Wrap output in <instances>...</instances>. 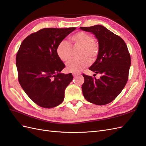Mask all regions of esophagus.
<instances>
[{
    "label": "esophagus",
    "instance_id": "34e87169",
    "mask_svg": "<svg viewBox=\"0 0 146 146\" xmlns=\"http://www.w3.org/2000/svg\"><path fill=\"white\" fill-rule=\"evenodd\" d=\"M72 74H73V76L75 77V76H78V75H80V74L81 73H76V72H74V73H73Z\"/></svg>",
    "mask_w": 146,
    "mask_h": 146
}]
</instances>
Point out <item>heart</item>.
Returning a JSON list of instances; mask_svg holds the SVG:
<instances>
[{
  "mask_svg": "<svg viewBox=\"0 0 146 146\" xmlns=\"http://www.w3.org/2000/svg\"><path fill=\"white\" fill-rule=\"evenodd\" d=\"M74 46H80V58L73 59L66 63V69L71 72H78L88 66L91 60H94L99 54V46L93 40L92 35L84 31L78 32L70 37ZM59 58L63 62L69 60L72 57V48L65 40L60 42L56 48Z\"/></svg>",
  "mask_w": 146,
  "mask_h": 146,
  "instance_id": "b5f03b06",
  "label": "heart"
}]
</instances>
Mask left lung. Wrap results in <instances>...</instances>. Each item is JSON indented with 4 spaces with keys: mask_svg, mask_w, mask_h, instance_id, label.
<instances>
[{
    "mask_svg": "<svg viewBox=\"0 0 146 146\" xmlns=\"http://www.w3.org/2000/svg\"><path fill=\"white\" fill-rule=\"evenodd\" d=\"M80 29L91 33L98 39L99 54L89 69L101 74L99 79L83 74L84 78L81 87L83 94L89 102L106 105L117 98L128 81L131 66L128 47L120 37L102 25L80 27Z\"/></svg>",
    "mask_w": 146,
    "mask_h": 146,
    "instance_id": "1",
    "label": "left lung"
}]
</instances>
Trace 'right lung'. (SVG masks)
I'll return each instance as SVG.
<instances>
[{"label": "right lung", "instance_id": "add662e5", "mask_svg": "<svg viewBox=\"0 0 146 146\" xmlns=\"http://www.w3.org/2000/svg\"><path fill=\"white\" fill-rule=\"evenodd\" d=\"M75 29L43 28L29 35L21 44L16 57L18 81L29 98L41 107L60 105L66 88L73 80L72 73L61 72L65 65L56 48Z\"/></svg>", "mask_w": 146, "mask_h": 146}]
</instances>
